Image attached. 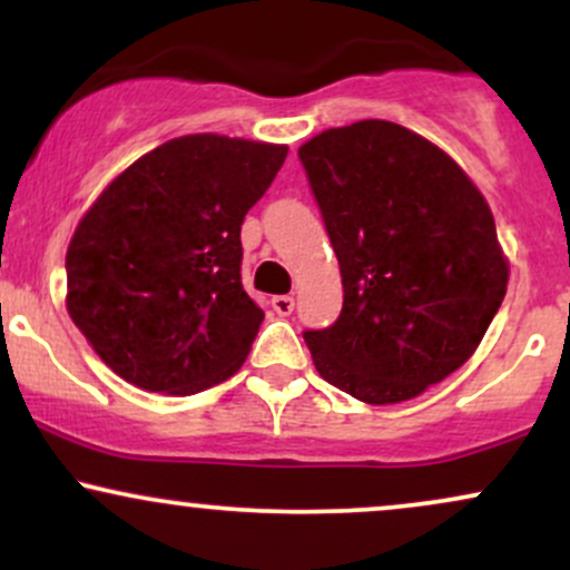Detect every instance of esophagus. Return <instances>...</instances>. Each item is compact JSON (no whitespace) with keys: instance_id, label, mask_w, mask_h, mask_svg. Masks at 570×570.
I'll return each instance as SVG.
<instances>
[{"instance_id":"34e87169","label":"esophagus","mask_w":570,"mask_h":570,"mask_svg":"<svg viewBox=\"0 0 570 570\" xmlns=\"http://www.w3.org/2000/svg\"><path fill=\"white\" fill-rule=\"evenodd\" d=\"M271 305L278 316H289V313L294 311V297H289V294H278V297L271 299Z\"/></svg>"}]
</instances>
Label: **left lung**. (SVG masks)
Segmentation results:
<instances>
[{
	"label": "left lung",
	"mask_w": 570,
	"mask_h": 570,
	"mask_svg": "<svg viewBox=\"0 0 570 570\" xmlns=\"http://www.w3.org/2000/svg\"><path fill=\"white\" fill-rule=\"evenodd\" d=\"M299 160L343 278L337 322L305 332L318 375L367 404L421 396L472 358L507 294L485 195L389 120L322 130Z\"/></svg>",
	"instance_id": "obj_1"
}]
</instances>
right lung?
<instances>
[{
  "mask_svg": "<svg viewBox=\"0 0 570 570\" xmlns=\"http://www.w3.org/2000/svg\"><path fill=\"white\" fill-rule=\"evenodd\" d=\"M286 144L189 134L104 187L67 248V311L122 381L189 396L240 370L265 313L240 284V225Z\"/></svg>",
  "mask_w": 570,
  "mask_h": 570,
  "instance_id": "1",
  "label": "right lung"
}]
</instances>
